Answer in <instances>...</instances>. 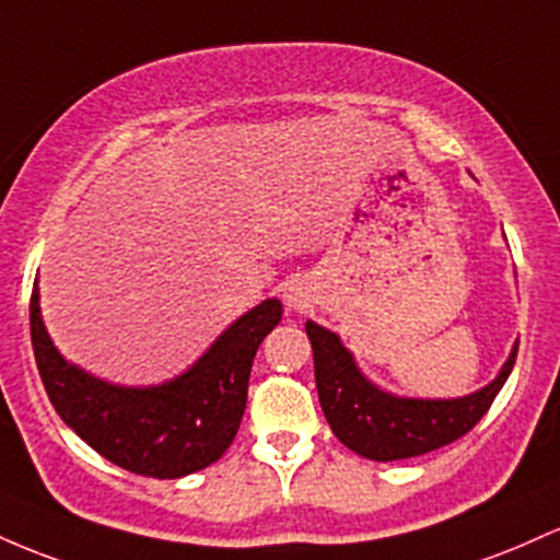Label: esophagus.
Masks as SVG:
<instances>
[{
    "mask_svg": "<svg viewBox=\"0 0 560 560\" xmlns=\"http://www.w3.org/2000/svg\"><path fill=\"white\" fill-rule=\"evenodd\" d=\"M282 299H285L288 310H304V306H310V291H306L304 282H291L285 288V293H282Z\"/></svg>",
    "mask_w": 560,
    "mask_h": 560,
    "instance_id": "34e87169",
    "label": "esophagus"
}]
</instances>
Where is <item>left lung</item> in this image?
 Here are the masks:
<instances>
[{
  "instance_id": "1",
  "label": "left lung",
  "mask_w": 560,
  "mask_h": 560,
  "mask_svg": "<svg viewBox=\"0 0 560 560\" xmlns=\"http://www.w3.org/2000/svg\"><path fill=\"white\" fill-rule=\"evenodd\" d=\"M314 351V381L319 405L338 442L370 460H405L466 436L487 416L489 405L511 375L518 347H513L500 375L489 386L460 399L394 397L370 383L336 332L306 323Z\"/></svg>"
}]
</instances>
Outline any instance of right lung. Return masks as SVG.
<instances>
[{"label": "right lung", "mask_w": 560, "mask_h": 560, "mask_svg": "<svg viewBox=\"0 0 560 560\" xmlns=\"http://www.w3.org/2000/svg\"><path fill=\"white\" fill-rule=\"evenodd\" d=\"M280 317L278 299L261 301L235 319L187 373L161 386L127 388L62 360L42 323L34 285L31 343L49 401L94 452L131 474L179 479L228 452L246 412L256 349Z\"/></svg>", "instance_id": "right-lung-1"}]
</instances>
